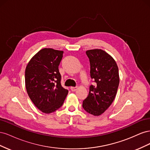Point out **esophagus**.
Segmentation results:
<instances>
[{"mask_svg": "<svg viewBox=\"0 0 150 150\" xmlns=\"http://www.w3.org/2000/svg\"><path fill=\"white\" fill-rule=\"evenodd\" d=\"M77 89H78V88L77 87H71V90L72 91H76Z\"/></svg>", "mask_w": 150, "mask_h": 150, "instance_id": "1", "label": "esophagus"}]
</instances>
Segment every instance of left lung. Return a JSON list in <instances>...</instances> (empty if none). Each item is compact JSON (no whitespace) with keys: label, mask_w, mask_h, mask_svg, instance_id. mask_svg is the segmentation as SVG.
<instances>
[{"label":"left lung","mask_w":150,"mask_h":150,"mask_svg":"<svg viewBox=\"0 0 150 150\" xmlns=\"http://www.w3.org/2000/svg\"><path fill=\"white\" fill-rule=\"evenodd\" d=\"M90 62V76L94 84L89 86L83 108L89 114L99 116L110 106L118 88V67L110 55L101 49L86 52Z\"/></svg>","instance_id":"left-lung-1"}]
</instances>
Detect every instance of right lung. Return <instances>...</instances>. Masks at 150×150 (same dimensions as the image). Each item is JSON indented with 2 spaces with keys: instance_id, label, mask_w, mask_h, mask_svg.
I'll return each mask as SVG.
<instances>
[{
  "instance_id": "right-lung-1",
  "label": "right lung",
  "mask_w": 150,
  "mask_h": 150,
  "mask_svg": "<svg viewBox=\"0 0 150 150\" xmlns=\"http://www.w3.org/2000/svg\"><path fill=\"white\" fill-rule=\"evenodd\" d=\"M63 51L51 48L39 51L31 59L25 71L27 92L34 105L44 113L60 108L68 90L61 86L59 65Z\"/></svg>"
}]
</instances>
